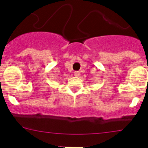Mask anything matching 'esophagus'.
I'll list each match as a JSON object with an SVG mask.
<instances>
[{
  "label": "esophagus",
  "instance_id": "obj_1",
  "mask_svg": "<svg viewBox=\"0 0 148 148\" xmlns=\"http://www.w3.org/2000/svg\"><path fill=\"white\" fill-rule=\"evenodd\" d=\"M79 75H80V73H79V72L75 71V73H74V76H75V77H78V76H79Z\"/></svg>",
  "mask_w": 148,
  "mask_h": 148
}]
</instances>
